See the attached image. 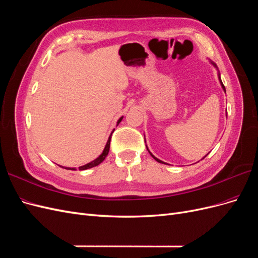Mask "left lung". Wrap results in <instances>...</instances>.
I'll list each match as a JSON object with an SVG mask.
<instances>
[{
    "label": "left lung",
    "instance_id": "obj_1",
    "mask_svg": "<svg viewBox=\"0 0 258 258\" xmlns=\"http://www.w3.org/2000/svg\"><path fill=\"white\" fill-rule=\"evenodd\" d=\"M211 63H212V64H213V66H214V67H215V68L217 69V67H216V64H215V63H213V62H211ZM218 79H220V82H221V85H222V87H223L224 91L226 92V89H225V86L223 85V83H222V81H221V75H220V74H218ZM146 148H147V146H146ZM147 151H148V148H147ZM148 152H150V151H148ZM150 154L152 155V157H153V158H154V159H155L156 161H158V162H162V161H161V160H159L158 158H156V157H155V156H154V155H153V154H152L151 152H150ZM205 157H206V156H205ZM205 157H204V158H205ZM204 158H202V159H204ZM162 163H163V162H162Z\"/></svg>",
    "mask_w": 258,
    "mask_h": 258
}]
</instances>
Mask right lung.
Instances as JSON below:
<instances>
[{
  "label": "right lung",
  "mask_w": 258,
  "mask_h": 258,
  "mask_svg": "<svg viewBox=\"0 0 258 258\" xmlns=\"http://www.w3.org/2000/svg\"><path fill=\"white\" fill-rule=\"evenodd\" d=\"M121 119H122V117H120V118L118 119V121H117V124H118L120 121H121ZM115 130V129H114ZM111 137H112V134H111V136H110V138H108V140H107V143H106V145H105V147H104V150H103V152H102V154H101L98 158H96L95 160H92L91 162H89V163H86L85 166H82V167H80L79 169L80 170H86V169H90V168H93V167H96V166H98V165H100L101 162H102L104 159H105V157L107 156V154H108V151H110V144H111ZM67 169V168H66ZM69 170H76L75 168H68Z\"/></svg>",
  "instance_id": "right-lung-1"
}]
</instances>
